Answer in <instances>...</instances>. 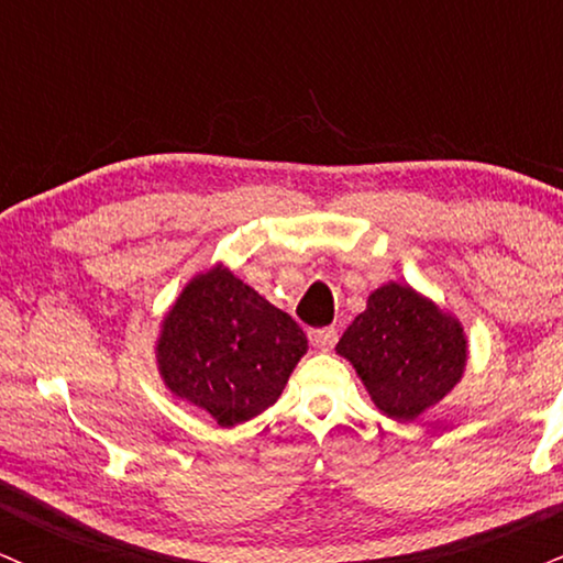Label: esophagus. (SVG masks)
Masks as SVG:
<instances>
[{
	"mask_svg": "<svg viewBox=\"0 0 563 563\" xmlns=\"http://www.w3.org/2000/svg\"><path fill=\"white\" fill-rule=\"evenodd\" d=\"M308 336H310V342H313V345L319 350H332L334 342H336V329L334 327L310 329Z\"/></svg>",
	"mask_w": 563,
	"mask_h": 563,
	"instance_id": "esophagus-1",
	"label": "esophagus"
}]
</instances>
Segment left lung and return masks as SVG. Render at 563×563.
I'll return each mask as SVG.
<instances>
[{"instance_id": "1", "label": "left lung", "mask_w": 563, "mask_h": 563, "mask_svg": "<svg viewBox=\"0 0 563 563\" xmlns=\"http://www.w3.org/2000/svg\"><path fill=\"white\" fill-rule=\"evenodd\" d=\"M382 413L413 421L459 385L466 368V336L408 284L389 282L336 342Z\"/></svg>"}]
</instances>
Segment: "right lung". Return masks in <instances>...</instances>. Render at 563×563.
Wrapping results in <instances>:
<instances>
[{"mask_svg": "<svg viewBox=\"0 0 563 563\" xmlns=\"http://www.w3.org/2000/svg\"><path fill=\"white\" fill-rule=\"evenodd\" d=\"M306 350L292 316L216 266L191 279L165 316L157 366L170 393L236 427L279 400Z\"/></svg>", "mask_w": 563, "mask_h": 563, "instance_id": "obj_1", "label": "right lung"}]
</instances>
